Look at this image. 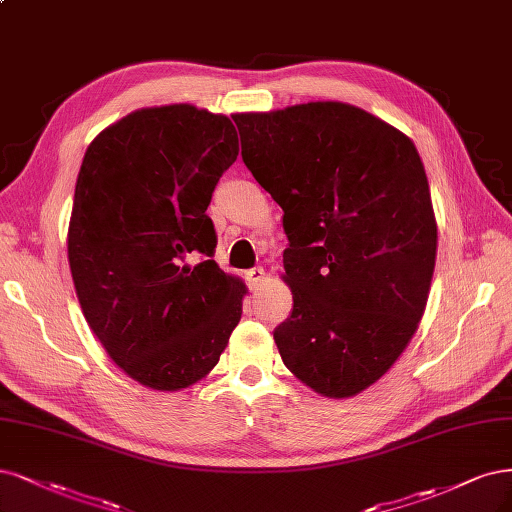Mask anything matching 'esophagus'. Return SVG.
<instances>
[{"label": "esophagus", "instance_id": "esophagus-1", "mask_svg": "<svg viewBox=\"0 0 512 512\" xmlns=\"http://www.w3.org/2000/svg\"><path fill=\"white\" fill-rule=\"evenodd\" d=\"M245 277H248L250 288L256 290V288H260V284L264 281V271L260 267H256V269H250L248 273H245Z\"/></svg>", "mask_w": 512, "mask_h": 512}]
</instances>
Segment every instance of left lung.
Returning a JSON list of instances; mask_svg holds the SVG:
<instances>
[{"label": "left lung", "instance_id": "left-lung-1", "mask_svg": "<svg viewBox=\"0 0 512 512\" xmlns=\"http://www.w3.org/2000/svg\"><path fill=\"white\" fill-rule=\"evenodd\" d=\"M233 118L245 167L284 209L294 307L273 332L279 356L313 392L356 396L426 311L438 237L424 163L402 131L341 101Z\"/></svg>", "mask_w": 512, "mask_h": 512}]
</instances>
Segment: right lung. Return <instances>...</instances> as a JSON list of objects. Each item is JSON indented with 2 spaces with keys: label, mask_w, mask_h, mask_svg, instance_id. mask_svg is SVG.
<instances>
[{
  "label": "right lung",
  "mask_w": 512,
  "mask_h": 512,
  "mask_svg": "<svg viewBox=\"0 0 512 512\" xmlns=\"http://www.w3.org/2000/svg\"><path fill=\"white\" fill-rule=\"evenodd\" d=\"M231 118L190 103L103 129L78 173L67 258L86 324L125 373L178 392L214 368L241 320L243 281L216 260L205 214L237 161ZM190 253H203L192 268Z\"/></svg>",
  "instance_id": "1"
}]
</instances>
